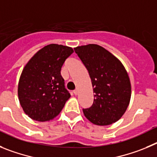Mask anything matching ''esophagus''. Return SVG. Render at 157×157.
<instances>
[{"instance_id":"1","label":"esophagus","mask_w":157,"mask_h":157,"mask_svg":"<svg viewBox=\"0 0 157 157\" xmlns=\"http://www.w3.org/2000/svg\"><path fill=\"white\" fill-rule=\"evenodd\" d=\"M73 93H74V94H76V95H77V94H78V89H76V90H74V91H73Z\"/></svg>"}]
</instances>
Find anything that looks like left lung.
<instances>
[{
  "label": "left lung",
  "instance_id": "8db88e82",
  "mask_svg": "<svg viewBox=\"0 0 157 157\" xmlns=\"http://www.w3.org/2000/svg\"><path fill=\"white\" fill-rule=\"evenodd\" d=\"M91 80L94 102L84 109L85 117L93 124L106 126L121 119L129 105L131 84L119 59L94 44L74 48Z\"/></svg>",
  "mask_w": 157,
  "mask_h": 157
}]
</instances>
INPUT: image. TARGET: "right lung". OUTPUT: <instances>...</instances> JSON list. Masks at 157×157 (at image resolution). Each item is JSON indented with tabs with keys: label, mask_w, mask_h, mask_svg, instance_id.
Masks as SVG:
<instances>
[{
	"label": "right lung",
	"mask_w": 157,
	"mask_h": 157,
	"mask_svg": "<svg viewBox=\"0 0 157 157\" xmlns=\"http://www.w3.org/2000/svg\"><path fill=\"white\" fill-rule=\"evenodd\" d=\"M73 52L68 46L51 44L38 51L24 66L18 96L24 113L32 120L40 122L53 120L70 98L61 68Z\"/></svg>",
	"instance_id": "1"
}]
</instances>
